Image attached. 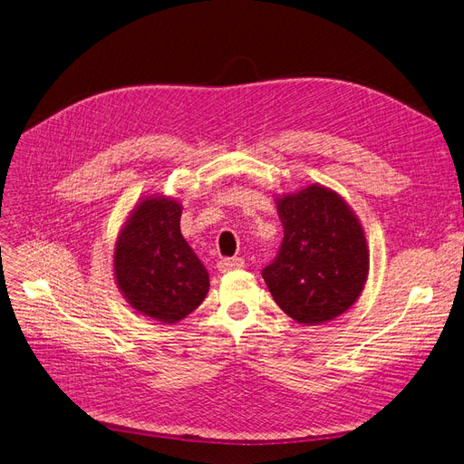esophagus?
I'll use <instances>...</instances> for the list:
<instances>
[{
	"label": "esophagus",
	"instance_id": "1",
	"mask_svg": "<svg viewBox=\"0 0 464 464\" xmlns=\"http://www.w3.org/2000/svg\"><path fill=\"white\" fill-rule=\"evenodd\" d=\"M246 266V263H244V258H239V256H228V258H220V261L217 263V268L220 270V272H228V270H237V268H244Z\"/></svg>",
	"mask_w": 464,
	"mask_h": 464
}]
</instances>
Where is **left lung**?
Returning a JSON list of instances; mask_svg holds the SVG:
<instances>
[{
	"label": "left lung",
	"mask_w": 464,
	"mask_h": 464,
	"mask_svg": "<svg viewBox=\"0 0 464 464\" xmlns=\"http://www.w3.org/2000/svg\"><path fill=\"white\" fill-rule=\"evenodd\" d=\"M284 239L263 277L289 318L316 325L360 296L369 270L365 236L344 199L320 184L276 201Z\"/></svg>",
	"instance_id": "1"
}]
</instances>
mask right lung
Returning <instances> with one entry per match:
<instances>
[{
    "label": "right lung",
    "mask_w": 464,
    "mask_h": 464,
    "mask_svg": "<svg viewBox=\"0 0 464 464\" xmlns=\"http://www.w3.org/2000/svg\"><path fill=\"white\" fill-rule=\"evenodd\" d=\"M182 208L146 198L131 213L114 253L116 282L127 303L148 318L177 324L209 291V274L180 234Z\"/></svg>",
    "instance_id": "right-lung-1"
}]
</instances>
